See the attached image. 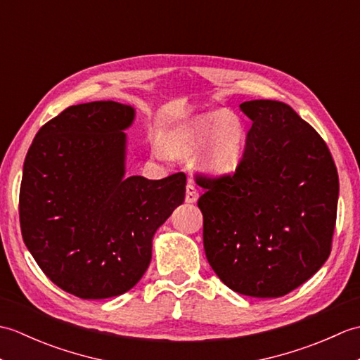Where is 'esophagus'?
Segmentation results:
<instances>
[{
  "instance_id": "1",
  "label": "esophagus",
  "mask_w": 360,
  "mask_h": 360,
  "mask_svg": "<svg viewBox=\"0 0 360 360\" xmlns=\"http://www.w3.org/2000/svg\"><path fill=\"white\" fill-rule=\"evenodd\" d=\"M198 196H200V193H198V188L195 187L193 182H188V184L186 186V201L187 202H196Z\"/></svg>"
}]
</instances>
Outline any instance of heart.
<instances>
[{"mask_svg": "<svg viewBox=\"0 0 360 360\" xmlns=\"http://www.w3.org/2000/svg\"><path fill=\"white\" fill-rule=\"evenodd\" d=\"M204 143L201 164L215 174L232 173L241 162L246 131L241 120L227 111H210L176 125L165 139V148L176 156H188ZM158 155L165 156L162 147Z\"/></svg>", "mask_w": 360, "mask_h": 360, "instance_id": "1", "label": "heart"}]
</instances>
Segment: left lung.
Segmentation results:
<instances>
[{
    "mask_svg": "<svg viewBox=\"0 0 360 360\" xmlns=\"http://www.w3.org/2000/svg\"><path fill=\"white\" fill-rule=\"evenodd\" d=\"M252 120L233 173L195 174L205 192L204 250L219 280L243 295L289 294L331 254L339 176L330 148L289 105L249 101Z\"/></svg>",
    "mask_w": 360,
    "mask_h": 360,
    "instance_id": "left-lung-1",
    "label": "left lung"
}]
</instances>
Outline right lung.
Here are the masks:
<instances>
[{
  "label": "right lung",
  "instance_id": "1",
  "mask_svg": "<svg viewBox=\"0 0 360 360\" xmlns=\"http://www.w3.org/2000/svg\"><path fill=\"white\" fill-rule=\"evenodd\" d=\"M134 110L74 105L38 129L20 187L21 235L52 283L80 298L116 297L147 271L151 240L184 202L186 173L125 178Z\"/></svg>",
  "mask_w": 360,
  "mask_h": 360
}]
</instances>
